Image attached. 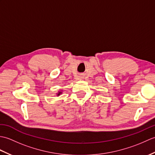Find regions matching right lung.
<instances>
[{
    "mask_svg": "<svg viewBox=\"0 0 155 155\" xmlns=\"http://www.w3.org/2000/svg\"><path fill=\"white\" fill-rule=\"evenodd\" d=\"M62 91H58V93H57V96H58H58H59V95H60V94H62Z\"/></svg>",
    "mask_w": 155,
    "mask_h": 155,
    "instance_id": "1",
    "label": "right lung"
}]
</instances>
